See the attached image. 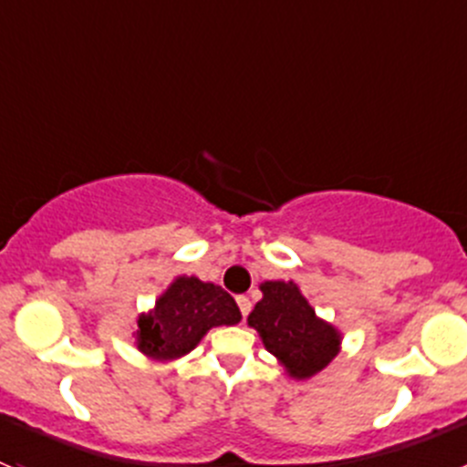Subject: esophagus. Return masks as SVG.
Listing matches in <instances>:
<instances>
[{"label": "esophagus", "instance_id": "34e87169", "mask_svg": "<svg viewBox=\"0 0 467 467\" xmlns=\"http://www.w3.org/2000/svg\"><path fill=\"white\" fill-rule=\"evenodd\" d=\"M237 305L242 317H248V312H251V300H248L246 296H237Z\"/></svg>", "mask_w": 467, "mask_h": 467}]
</instances>
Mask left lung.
<instances>
[{
	"label": "left lung",
	"mask_w": 467,
	"mask_h": 467,
	"mask_svg": "<svg viewBox=\"0 0 467 467\" xmlns=\"http://www.w3.org/2000/svg\"><path fill=\"white\" fill-rule=\"evenodd\" d=\"M262 300L248 317L264 348L291 379H309L341 350V332L323 321L294 280H266Z\"/></svg>",
	"instance_id": "left-lung-1"
}]
</instances>
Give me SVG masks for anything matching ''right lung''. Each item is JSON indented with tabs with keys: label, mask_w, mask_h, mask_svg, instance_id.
<instances>
[{
	"label": "right lung",
	"mask_w": 467,
	"mask_h": 467,
	"mask_svg": "<svg viewBox=\"0 0 467 467\" xmlns=\"http://www.w3.org/2000/svg\"><path fill=\"white\" fill-rule=\"evenodd\" d=\"M242 321L237 303L219 285L194 275H178L153 307L138 317L135 346L153 361H176L190 355L212 327Z\"/></svg>",
	"instance_id": "obj_1"
}]
</instances>
